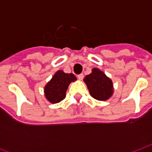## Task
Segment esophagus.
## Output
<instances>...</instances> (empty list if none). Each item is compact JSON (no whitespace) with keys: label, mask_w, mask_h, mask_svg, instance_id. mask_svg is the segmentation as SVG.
I'll return each instance as SVG.
<instances>
[{"label":"esophagus","mask_w":152,"mask_h":152,"mask_svg":"<svg viewBox=\"0 0 152 152\" xmlns=\"http://www.w3.org/2000/svg\"><path fill=\"white\" fill-rule=\"evenodd\" d=\"M77 77H78V79L81 80H83V78H84V75H83L82 73H81V74L78 75V76H77Z\"/></svg>","instance_id":"obj_1"}]
</instances>
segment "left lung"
Returning <instances> with one entry per match:
<instances>
[{
  "instance_id": "obj_1",
  "label": "left lung",
  "mask_w": 152,
  "mask_h": 152,
  "mask_svg": "<svg viewBox=\"0 0 152 152\" xmlns=\"http://www.w3.org/2000/svg\"><path fill=\"white\" fill-rule=\"evenodd\" d=\"M84 81L88 87L90 95L97 100L106 101L113 94L112 80L98 68L92 69V72L85 77Z\"/></svg>"
}]
</instances>
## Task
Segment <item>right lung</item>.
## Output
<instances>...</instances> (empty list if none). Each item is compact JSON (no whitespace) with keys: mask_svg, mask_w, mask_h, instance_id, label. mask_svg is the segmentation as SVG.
Returning <instances> with one entry per match:
<instances>
[{"mask_svg":"<svg viewBox=\"0 0 152 152\" xmlns=\"http://www.w3.org/2000/svg\"><path fill=\"white\" fill-rule=\"evenodd\" d=\"M75 80H76V77L72 73L58 71L45 86L44 92L47 100L51 103L61 102L66 97V89L70 83Z\"/></svg>","mask_w":152,"mask_h":152,"instance_id":"1","label":"right lung"}]
</instances>
